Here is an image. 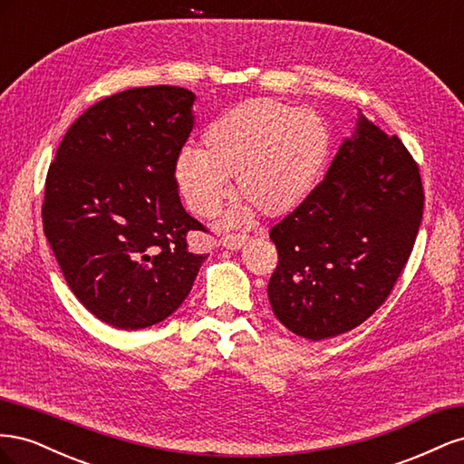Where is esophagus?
<instances>
[{
	"label": "esophagus",
	"mask_w": 464,
	"mask_h": 464,
	"mask_svg": "<svg viewBox=\"0 0 464 464\" xmlns=\"http://www.w3.org/2000/svg\"><path fill=\"white\" fill-rule=\"evenodd\" d=\"M247 237H249L247 234H228L227 237H222L220 244L227 247V249H234L236 251V249H240L247 242Z\"/></svg>",
	"instance_id": "obj_1"
}]
</instances>
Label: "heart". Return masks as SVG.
<instances>
[{
	"label": "heart",
	"instance_id": "1",
	"mask_svg": "<svg viewBox=\"0 0 464 464\" xmlns=\"http://www.w3.org/2000/svg\"><path fill=\"white\" fill-rule=\"evenodd\" d=\"M329 147V128L315 111L276 101L244 102L207 125L199 150L179 154L176 181L199 217L218 213L228 178L237 198L265 217H278L310 195Z\"/></svg>",
	"mask_w": 464,
	"mask_h": 464
}]
</instances>
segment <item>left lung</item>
I'll return each mask as SVG.
<instances>
[{"label":"left lung","mask_w":464,"mask_h":464,"mask_svg":"<svg viewBox=\"0 0 464 464\" xmlns=\"http://www.w3.org/2000/svg\"><path fill=\"white\" fill-rule=\"evenodd\" d=\"M424 213L420 168L360 116L327 176L271 228L269 302L286 329L323 341L362 325L395 286Z\"/></svg>","instance_id":"obj_1"}]
</instances>
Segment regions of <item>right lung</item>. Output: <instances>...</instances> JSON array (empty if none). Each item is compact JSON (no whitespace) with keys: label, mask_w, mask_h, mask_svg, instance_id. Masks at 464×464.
I'll return each mask as SVG.
<instances>
[{"label":"right lung","mask_w":464,"mask_h":464,"mask_svg":"<svg viewBox=\"0 0 464 464\" xmlns=\"http://www.w3.org/2000/svg\"><path fill=\"white\" fill-rule=\"evenodd\" d=\"M195 94L139 87L102 98L63 135L48 168L42 222L69 288L108 325L145 329L172 315L205 261L188 234L176 160Z\"/></svg>","instance_id":"1"}]
</instances>
